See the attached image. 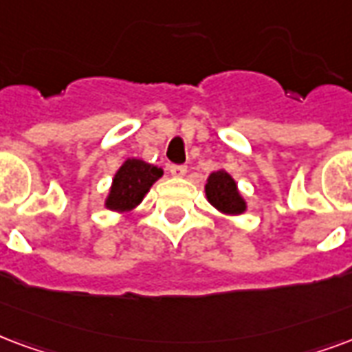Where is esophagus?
<instances>
[{"label": "esophagus", "instance_id": "34e87169", "mask_svg": "<svg viewBox=\"0 0 352 352\" xmlns=\"http://www.w3.org/2000/svg\"><path fill=\"white\" fill-rule=\"evenodd\" d=\"M169 171H171V175L183 177L186 175V166H183V164H171V166H169Z\"/></svg>", "mask_w": 352, "mask_h": 352}]
</instances>
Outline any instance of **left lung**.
Listing matches in <instances>:
<instances>
[{
	"label": "left lung",
	"instance_id": "obj_1",
	"mask_svg": "<svg viewBox=\"0 0 352 352\" xmlns=\"http://www.w3.org/2000/svg\"><path fill=\"white\" fill-rule=\"evenodd\" d=\"M207 192V199L210 205H214L216 209L228 212V214H241L246 209L244 199L236 190L235 181L231 179L229 173L226 171H214L209 177V183L205 186Z\"/></svg>",
	"mask_w": 352,
	"mask_h": 352
}]
</instances>
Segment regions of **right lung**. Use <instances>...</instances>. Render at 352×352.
Listing matches in <instances>:
<instances>
[{
	"instance_id": "right-lung-1",
	"label": "right lung",
	"mask_w": 352,
	"mask_h": 352,
	"mask_svg": "<svg viewBox=\"0 0 352 352\" xmlns=\"http://www.w3.org/2000/svg\"><path fill=\"white\" fill-rule=\"evenodd\" d=\"M158 177H162L160 168L143 160L130 158L116 173L106 207L111 210H121V212L134 209Z\"/></svg>"
}]
</instances>
